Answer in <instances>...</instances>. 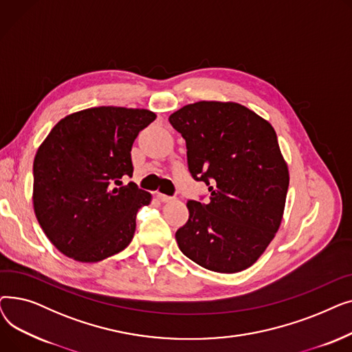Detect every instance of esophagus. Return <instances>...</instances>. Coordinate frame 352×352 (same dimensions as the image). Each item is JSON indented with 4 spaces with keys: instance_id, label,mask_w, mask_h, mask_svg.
I'll list each match as a JSON object with an SVG mask.
<instances>
[{
    "instance_id": "esophagus-1",
    "label": "esophagus",
    "mask_w": 352,
    "mask_h": 352,
    "mask_svg": "<svg viewBox=\"0 0 352 352\" xmlns=\"http://www.w3.org/2000/svg\"><path fill=\"white\" fill-rule=\"evenodd\" d=\"M157 197H158V199H160V201H162V202H170V201H173V199H174L173 197H170V195H165V194H161V192H157Z\"/></svg>"
}]
</instances>
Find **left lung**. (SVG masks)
<instances>
[{"mask_svg": "<svg viewBox=\"0 0 352 352\" xmlns=\"http://www.w3.org/2000/svg\"><path fill=\"white\" fill-rule=\"evenodd\" d=\"M168 121L186 140L192 178L210 192L207 202H187L179 250L215 272L251 267L280 228L289 184L274 128L241 104L218 101L182 107Z\"/></svg>", "mask_w": 352, "mask_h": 352, "instance_id": "left-lung-1", "label": "left lung"}]
</instances>
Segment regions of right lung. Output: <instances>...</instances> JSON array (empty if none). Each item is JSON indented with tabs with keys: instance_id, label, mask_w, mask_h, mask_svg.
<instances>
[{
	"instance_id": "1",
	"label": "right lung",
	"mask_w": 352,
	"mask_h": 352,
	"mask_svg": "<svg viewBox=\"0 0 352 352\" xmlns=\"http://www.w3.org/2000/svg\"><path fill=\"white\" fill-rule=\"evenodd\" d=\"M148 109L88 108L55 125L34 158V211L52 245L80 263H98L133 241L151 194L128 182L131 148L155 120Z\"/></svg>"
}]
</instances>
